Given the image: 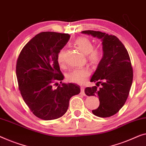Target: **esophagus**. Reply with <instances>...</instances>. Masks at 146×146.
<instances>
[{
	"label": "esophagus",
	"instance_id": "esophagus-1",
	"mask_svg": "<svg viewBox=\"0 0 146 146\" xmlns=\"http://www.w3.org/2000/svg\"><path fill=\"white\" fill-rule=\"evenodd\" d=\"M80 94L82 95V96H86L85 94V92H84V88H80Z\"/></svg>",
	"mask_w": 146,
	"mask_h": 146
}]
</instances>
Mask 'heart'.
Masks as SVG:
<instances>
[{
	"label": "heart",
	"mask_w": 146,
	"mask_h": 146,
	"mask_svg": "<svg viewBox=\"0 0 146 146\" xmlns=\"http://www.w3.org/2000/svg\"><path fill=\"white\" fill-rule=\"evenodd\" d=\"M74 45L79 48L80 51L86 54L87 58L91 64H98L103 57V50L99 48H94V44L90 39L86 37H79L75 39ZM58 64L61 67L64 66V52L61 50L57 54ZM90 70L87 68H75L67 74L66 79L70 82L82 84L85 82L90 76Z\"/></svg>",
	"instance_id": "obj_1"
}]
</instances>
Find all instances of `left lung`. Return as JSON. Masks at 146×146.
I'll list each match as a JSON object with an SVG mask.
<instances>
[{"label": "left lung", "mask_w": 146, "mask_h": 146, "mask_svg": "<svg viewBox=\"0 0 146 146\" xmlns=\"http://www.w3.org/2000/svg\"><path fill=\"white\" fill-rule=\"evenodd\" d=\"M83 33L101 39L103 58L90 82H97L96 86L85 89L88 96H98L99 106L93 110L94 115L99 117H111L119 111L126 103L133 80V69L130 56L121 41L115 35L101 31L86 30Z\"/></svg>", "instance_id": "left-lung-1"}]
</instances>
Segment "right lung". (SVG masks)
I'll return each instance as SVG.
<instances>
[{
    "label": "right lung",
    "mask_w": 146,
    "mask_h": 146,
    "mask_svg": "<svg viewBox=\"0 0 146 146\" xmlns=\"http://www.w3.org/2000/svg\"><path fill=\"white\" fill-rule=\"evenodd\" d=\"M70 37L68 33H40L24 46L17 59L19 90L31 113L41 119L62 117L68 110L70 99L80 92L77 84L62 83L64 76L56 60Z\"/></svg>",
    "instance_id": "add662e5"
}]
</instances>
